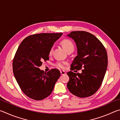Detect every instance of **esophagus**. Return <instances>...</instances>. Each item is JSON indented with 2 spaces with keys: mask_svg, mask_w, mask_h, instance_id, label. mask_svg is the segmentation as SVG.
Masks as SVG:
<instances>
[{
  "mask_svg": "<svg viewBox=\"0 0 120 120\" xmlns=\"http://www.w3.org/2000/svg\"><path fill=\"white\" fill-rule=\"evenodd\" d=\"M60 73H61V75H64L66 74V72H65V71H61Z\"/></svg>",
  "mask_w": 120,
  "mask_h": 120,
  "instance_id": "34e87169",
  "label": "esophagus"
}]
</instances>
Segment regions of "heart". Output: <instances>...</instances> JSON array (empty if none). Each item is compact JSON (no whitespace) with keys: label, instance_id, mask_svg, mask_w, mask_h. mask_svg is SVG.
Masks as SVG:
<instances>
[{"label":"heart","instance_id":"1","mask_svg":"<svg viewBox=\"0 0 120 120\" xmlns=\"http://www.w3.org/2000/svg\"><path fill=\"white\" fill-rule=\"evenodd\" d=\"M61 45L62 47L64 48V49L66 51L67 53L69 51H74L75 46L74 43H72L71 41L68 39H64L62 40L61 42ZM53 51V48L52 47L50 49L49 51V55L51 56L52 53ZM65 64H66V62H57L54 64V66L56 68L58 69H64Z\"/></svg>","mask_w":120,"mask_h":120}]
</instances>
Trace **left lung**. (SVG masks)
Listing matches in <instances>:
<instances>
[{"label": "left lung", "instance_id": "left-lung-1", "mask_svg": "<svg viewBox=\"0 0 120 120\" xmlns=\"http://www.w3.org/2000/svg\"><path fill=\"white\" fill-rule=\"evenodd\" d=\"M76 44L77 55L71 64V70L82 72H67L69 80L67 87L71 93L85 98L94 94L102 84L106 71L108 59L106 49L96 37L85 31H73L67 35Z\"/></svg>", "mask_w": 120, "mask_h": 120}]
</instances>
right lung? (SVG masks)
Returning <instances> with one entry per match:
<instances>
[{
    "instance_id": "right-lung-1",
    "label": "right lung",
    "mask_w": 120,
    "mask_h": 120,
    "mask_svg": "<svg viewBox=\"0 0 120 120\" xmlns=\"http://www.w3.org/2000/svg\"><path fill=\"white\" fill-rule=\"evenodd\" d=\"M62 33H40L27 36L20 44L13 62V73L26 96L40 101L51 94L60 76L57 69L48 72L40 69L42 61L49 60V51Z\"/></svg>"
}]
</instances>
